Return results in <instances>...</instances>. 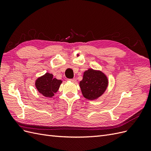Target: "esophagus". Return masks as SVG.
Returning a JSON list of instances; mask_svg holds the SVG:
<instances>
[{
  "instance_id": "1",
  "label": "esophagus",
  "mask_w": 151,
  "mask_h": 151,
  "mask_svg": "<svg viewBox=\"0 0 151 151\" xmlns=\"http://www.w3.org/2000/svg\"><path fill=\"white\" fill-rule=\"evenodd\" d=\"M68 80H69V81H71V82H72V83H76V79L75 78H73V79H69Z\"/></svg>"
}]
</instances>
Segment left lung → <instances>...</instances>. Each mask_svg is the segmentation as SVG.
<instances>
[{
  "instance_id": "8db88e82",
  "label": "left lung",
  "mask_w": 151,
  "mask_h": 151,
  "mask_svg": "<svg viewBox=\"0 0 151 151\" xmlns=\"http://www.w3.org/2000/svg\"><path fill=\"white\" fill-rule=\"evenodd\" d=\"M108 83L107 77L103 72L91 68L84 72L79 86L84 97L93 100L103 94L107 88Z\"/></svg>"
}]
</instances>
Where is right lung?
I'll use <instances>...</instances> for the list:
<instances>
[{"label": "right lung", "mask_w": 151, "mask_h": 151, "mask_svg": "<svg viewBox=\"0 0 151 151\" xmlns=\"http://www.w3.org/2000/svg\"><path fill=\"white\" fill-rule=\"evenodd\" d=\"M62 81L53 78L52 74L46 73L36 81V87L39 92L44 96L51 98L58 91Z\"/></svg>", "instance_id": "right-lung-1"}]
</instances>
